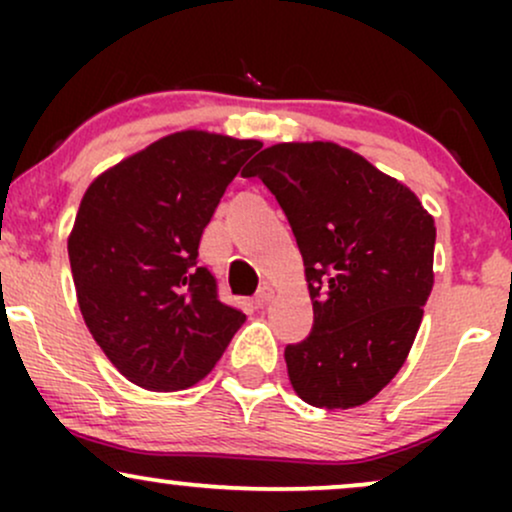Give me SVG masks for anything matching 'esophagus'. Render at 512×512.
I'll return each instance as SVG.
<instances>
[{
	"label": "esophagus",
	"instance_id": "34e87169",
	"mask_svg": "<svg viewBox=\"0 0 512 512\" xmlns=\"http://www.w3.org/2000/svg\"><path fill=\"white\" fill-rule=\"evenodd\" d=\"M272 296H274V291L269 289V286H262V289L257 291V296H255V305H257V308H264V305L272 301Z\"/></svg>",
	"mask_w": 512,
	"mask_h": 512
}]
</instances>
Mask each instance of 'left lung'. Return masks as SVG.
Returning a JSON list of instances; mask_svg holds the SVG:
<instances>
[{
    "label": "left lung",
    "mask_w": 512,
    "mask_h": 512,
    "mask_svg": "<svg viewBox=\"0 0 512 512\" xmlns=\"http://www.w3.org/2000/svg\"><path fill=\"white\" fill-rule=\"evenodd\" d=\"M260 178L284 209L313 301V332L284 351L303 402L366 404L399 373L433 289L436 223L407 185L332 142L264 149Z\"/></svg>",
    "instance_id": "left-lung-1"
}]
</instances>
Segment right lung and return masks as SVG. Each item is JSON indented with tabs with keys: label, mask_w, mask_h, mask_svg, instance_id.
Segmentation results:
<instances>
[{
	"label": "right lung",
	"mask_w": 512,
	"mask_h": 512,
	"mask_svg": "<svg viewBox=\"0 0 512 512\" xmlns=\"http://www.w3.org/2000/svg\"><path fill=\"white\" fill-rule=\"evenodd\" d=\"M257 139L185 129L88 185L69 264L88 332L129 383L192 387L223 356L245 315L219 301L199 240Z\"/></svg>",
	"instance_id": "1"
}]
</instances>
